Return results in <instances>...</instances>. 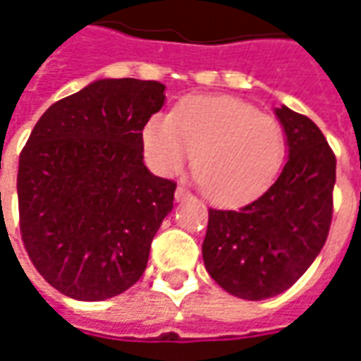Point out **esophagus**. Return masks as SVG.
<instances>
[{"instance_id":"34e87169","label":"esophagus","mask_w":361,"mask_h":361,"mask_svg":"<svg viewBox=\"0 0 361 361\" xmlns=\"http://www.w3.org/2000/svg\"><path fill=\"white\" fill-rule=\"evenodd\" d=\"M189 191L188 189H183V188H178L176 189V201H178V203H181V201H185V199H189Z\"/></svg>"}]
</instances>
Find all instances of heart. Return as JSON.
<instances>
[{
	"instance_id": "heart-1",
	"label": "heart",
	"mask_w": 361,
	"mask_h": 361,
	"mask_svg": "<svg viewBox=\"0 0 361 361\" xmlns=\"http://www.w3.org/2000/svg\"><path fill=\"white\" fill-rule=\"evenodd\" d=\"M141 139L150 168L162 176L180 172L197 149V180L220 204L259 195L286 154L279 121L232 96L183 98L173 114H152Z\"/></svg>"
}]
</instances>
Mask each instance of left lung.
<instances>
[{
    "mask_svg": "<svg viewBox=\"0 0 361 361\" xmlns=\"http://www.w3.org/2000/svg\"><path fill=\"white\" fill-rule=\"evenodd\" d=\"M288 160L265 193L235 211L209 209L203 261L211 279L242 300L282 294L323 250L333 219L336 158L310 118L274 108Z\"/></svg>",
    "mask_w": 361,
    "mask_h": 361,
    "instance_id": "1",
    "label": "left lung"
}]
</instances>
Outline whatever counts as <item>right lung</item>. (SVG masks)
I'll return each instance as SVG.
<instances>
[{"instance_id": "1", "label": "right lung", "mask_w": 361, "mask_h": 361, "mask_svg": "<svg viewBox=\"0 0 361 361\" xmlns=\"http://www.w3.org/2000/svg\"><path fill=\"white\" fill-rule=\"evenodd\" d=\"M158 81L98 79L51 104L19 158L20 234L63 295L102 302L141 279L176 183L142 162V126L164 106Z\"/></svg>"}]
</instances>
